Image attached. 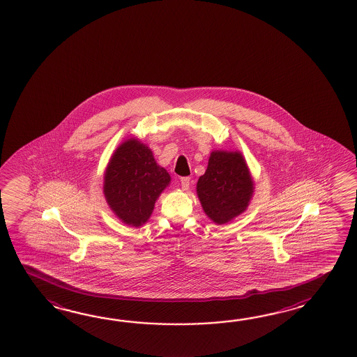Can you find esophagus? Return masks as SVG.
Masks as SVG:
<instances>
[{"label": "esophagus", "mask_w": 357, "mask_h": 357, "mask_svg": "<svg viewBox=\"0 0 357 357\" xmlns=\"http://www.w3.org/2000/svg\"><path fill=\"white\" fill-rule=\"evenodd\" d=\"M181 188H182V190H189V188H190V177H182V178H181Z\"/></svg>", "instance_id": "obj_1"}]
</instances>
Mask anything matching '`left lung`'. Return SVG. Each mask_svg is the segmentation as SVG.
<instances>
[{"mask_svg":"<svg viewBox=\"0 0 357 357\" xmlns=\"http://www.w3.org/2000/svg\"><path fill=\"white\" fill-rule=\"evenodd\" d=\"M254 189L250 169L238 151H213L206 171L197 183L203 211L217 225L243 214L250 204Z\"/></svg>","mask_w":357,"mask_h":357,"instance_id":"left-lung-1","label":"left lung"}]
</instances>
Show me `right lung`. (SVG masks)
<instances>
[{"label":"right lung","mask_w":357,"mask_h":357,"mask_svg":"<svg viewBox=\"0 0 357 357\" xmlns=\"http://www.w3.org/2000/svg\"><path fill=\"white\" fill-rule=\"evenodd\" d=\"M103 180L107 204L116 217L128 226L140 227L151 218L171 176L155 162L148 145L130 137L111 155Z\"/></svg>","instance_id":"obj_1"}]
</instances>
